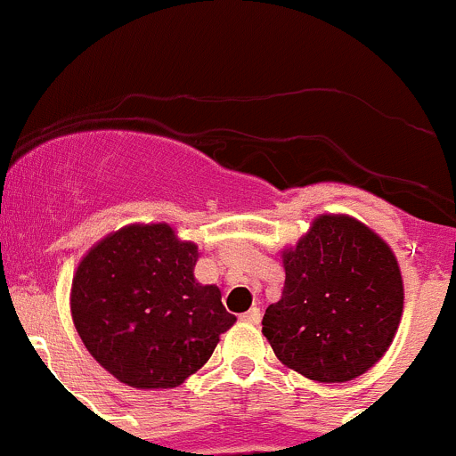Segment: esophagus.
<instances>
[{
    "label": "esophagus",
    "mask_w": 456,
    "mask_h": 456,
    "mask_svg": "<svg viewBox=\"0 0 456 456\" xmlns=\"http://www.w3.org/2000/svg\"><path fill=\"white\" fill-rule=\"evenodd\" d=\"M261 317H263V313H261V308H256V305H254V308H249L245 314H240L242 322H248V324H258V322H261Z\"/></svg>",
    "instance_id": "obj_1"
}]
</instances>
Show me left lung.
I'll return each instance as SVG.
<instances>
[{
  "label": "left lung",
  "instance_id": "obj_1",
  "mask_svg": "<svg viewBox=\"0 0 456 456\" xmlns=\"http://www.w3.org/2000/svg\"><path fill=\"white\" fill-rule=\"evenodd\" d=\"M286 286L263 335L286 367L346 382L385 355L403 314V279L380 236L348 216H319L283 252Z\"/></svg>",
  "mask_w": 456,
  "mask_h": 456
}]
</instances>
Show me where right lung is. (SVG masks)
<instances>
[{
	"instance_id": "add662e5",
	"label": "right lung",
	"mask_w": 456,
	"mask_h": 456,
	"mask_svg": "<svg viewBox=\"0 0 456 456\" xmlns=\"http://www.w3.org/2000/svg\"><path fill=\"white\" fill-rule=\"evenodd\" d=\"M198 245L168 224H132L80 261L71 317L94 360L137 389L177 387L236 322L216 286L193 276Z\"/></svg>"
}]
</instances>
